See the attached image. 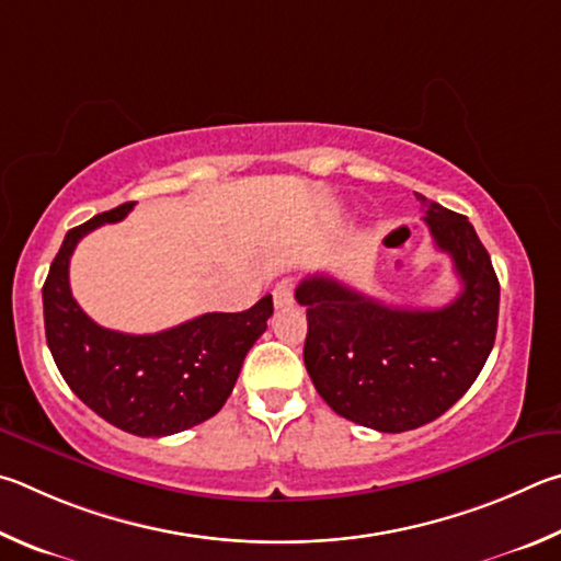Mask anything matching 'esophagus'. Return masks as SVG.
Wrapping results in <instances>:
<instances>
[{
  "instance_id": "34e87169",
  "label": "esophagus",
  "mask_w": 561,
  "mask_h": 561,
  "mask_svg": "<svg viewBox=\"0 0 561 561\" xmlns=\"http://www.w3.org/2000/svg\"><path fill=\"white\" fill-rule=\"evenodd\" d=\"M273 302H275V308L293 306V280L290 278H283L278 286L273 288Z\"/></svg>"
}]
</instances>
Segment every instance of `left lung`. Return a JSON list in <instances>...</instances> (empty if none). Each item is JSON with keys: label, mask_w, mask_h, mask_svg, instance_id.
I'll list each match as a JSON object with an SVG mask.
<instances>
[{"label": "left lung", "mask_w": 561, "mask_h": 561, "mask_svg": "<svg viewBox=\"0 0 561 561\" xmlns=\"http://www.w3.org/2000/svg\"><path fill=\"white\" fill-rule=\"evenodd\" d=\"M416 199L463 286L456 300L436 310L385 306L328 273L296 288L308 310L302 359L318 394L335 414L381 434L446 414L478 379L497 332L500 283L473 224L426 196Z\"/></svg>", "instance_id": "obj_1"}]
</instances>
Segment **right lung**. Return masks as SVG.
I'll list each match as a JSON object with an SVG mask.
<instances>
[{
    "mask_svg": "<svg viewBox=\"0 0 561 561\" xmlns=\"http://www.w3.org/2000/svg\"><path fill=\"white\" fill-rule=\"evenodd\" d=\"M135 202L66 233L44 283V328L73 394L107 424L135 436H172L211 419L239 379L245 355L273 316L265 296L243 312H206L154 335H125L85 316L68 286V263L85 233L115 224Z\"/></svg>",
    "mask_w": 561,
    "mask_h": 561,
    "instance_id": "1",
    "label": "right lung"
}]
</instances>
